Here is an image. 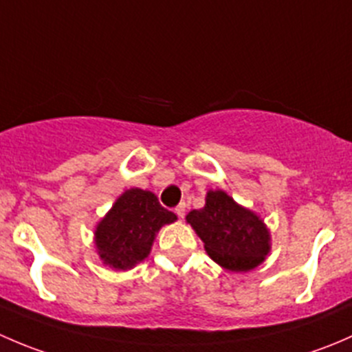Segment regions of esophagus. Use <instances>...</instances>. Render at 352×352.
<instances>
[{
    "mask_svg": "<svg viewBox=\"0 0 352 352\" xmlns=\"http://www.w3.org/2000/svg\"><path fill=\"white\" fill-rule=\"evenodd\" d=\"M175 212L180 219H184V216H186V202H180V204L175 208Z\"/></svg>",
    "mask_w": 352,
    "mask_h": 352,
    "instance_id": "34e87169",
    "label": "esophagus"
}]
</instances>
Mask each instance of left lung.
<instances>
[{"label": "left lung", "mask_w": 352, "mask_h": 352, "mask_svg": "<svg viewBox=\"0 0 352 352\" xmlns=\"http://www.w3.org/2000/svg\"><path fill=\"white\" fill-rule=\"evenodd\" d=\"M186 219L209 257L232 272L255 269L271 250V233L264 221L225 190H209L204 208L192 209Z\"/></svg>", "instance_id": "obj_1"}]
</instances>
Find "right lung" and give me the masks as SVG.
Masks as SVG:
<instances>
[{"label": "right lung", "instance_id": "obj_1", "mask_svg": "<svg viewBox=\"0 0 352 352\" xmlns=\"http://www.w3.org/2000/svg\"><path fill=\"white\" fill-rule=\"evenodd\" d=\"M175 219L153 192L134 187L119 196L97 225L95 247L105 265L127 271L150 255L158 230Z\"/></svg>", "mask_w": 352, "mask_h": 352}]
</instances>
